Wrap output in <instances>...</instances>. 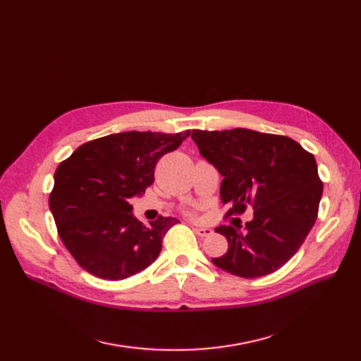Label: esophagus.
<instances>
[{"mask_svg":"<svg viewBox=\"0 0 361 361\" xmlns=\"http://www.w3.org/2000/svg\"><path fill=\"white\" fill-rule=\"evenodd\" d=\"M195 233H196L197 235H200V237H209V235L214 234V230L206 228V226H196Z\"/></svg>","mask_w":361,"mask_h":361,"instance_id":"1","label":"esophagus"}]
</instances>
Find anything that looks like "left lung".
<instances>
[{
    "instance_id": "1",
    "label": "left lung",
    "mask_w": 361,
    "mask_h": 361,
    "mask_svg": "<svg viewBox=\"0 0 361 361\" xmlns=\"http://www.w3.org/2000/svg\"><path fill=\"white\" fill-rule=\"evenodd\" d=\"M200 155L224 177L225 216L241 215L247 204L253 219L241 226L221 225L228 250L212 262L225 272L259 278L278 271L301 247L319 212L324 183L314 157L287 137L247 128L193 130Z\"/></svg>"
}]
</instances>
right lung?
<instances>
[{
	"instance_id": "obj_1",
	"label": "right lung",
	"mask_w": 361,
	"mask_h": 361,
	"mask_svg": "<svg viewBox=\"0 0 361 361\" xmlns=\"http://www.w3.org/2000/svg\"><path fill=\"white\" fill-rule=\"evenodd\" d=\"M188 136L190 130L117 133L83 143L59 165L49 209L66 249L86 272L117 281L157 260L164 235L180 221L158 216L143 224L130 199L145 193L157 162Z\"/></svg>"
}]
</instances>
